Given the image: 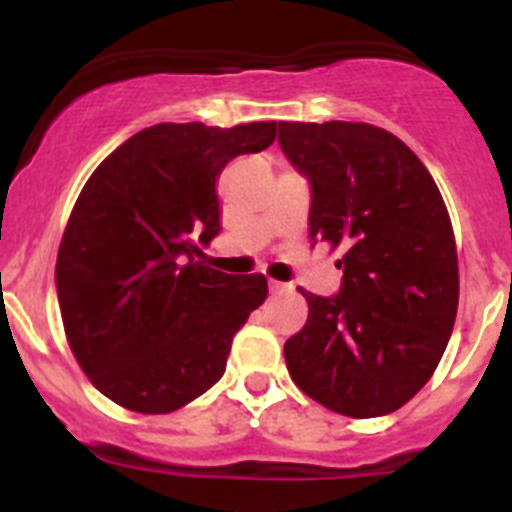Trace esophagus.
<instances>
[{
	"label": "esophagus",
	"mask_w": 512,
	"mask_h": 512,
	"mask_svg": "<svg viewBox=\"0 0 512 512\" xmlns=\"http://www.w3.org/2000/svg\"><path fill=\"white\" fill-rule=\"evenodd\" d=\"M285 289H289L285 282H277V280H270V292L272 294H280V292H285Z\"/></svg>",
	"instance_id": "esophagus-1"
}]
</instances>
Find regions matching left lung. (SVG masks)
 <instances>
[{"label":"left lung","instance_id":"8db88e82","mask_svg":"<svg viewBox=\"0 0 512 512\" xmlns=\"http://www.w3.org/2000/svg\"><path fill=\"white\" fill-rule=\"evenodd\" d=\"M282 153L309 183V237L342 247V287H299L309 314L285 344L294 384L352 418L386 416L423 389L451 339L458 260L431 173L369 123H280Z\"/></svg>","mask_w":512,"mask_h":512}]
</instances>
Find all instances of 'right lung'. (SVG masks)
<instances>
[{"label": "right lung", "mask_w": 512, "mask_h": 512, "mask_svg": "<svg viewBox=\"0 0 512 512\" xmlns=\"http://www.w3.org/2000/svg\"><path fill=\"white\" fill-rule=\"evenodd\" d=\"M277 123H158L128 138L81 190L56 257L71 352L91 384L138 414H170L218 384L232 337L267 297L262 275L205 265L220 235L215 183Z\"/></svg>", "instance_id": "add662e5"}]
</instances>
